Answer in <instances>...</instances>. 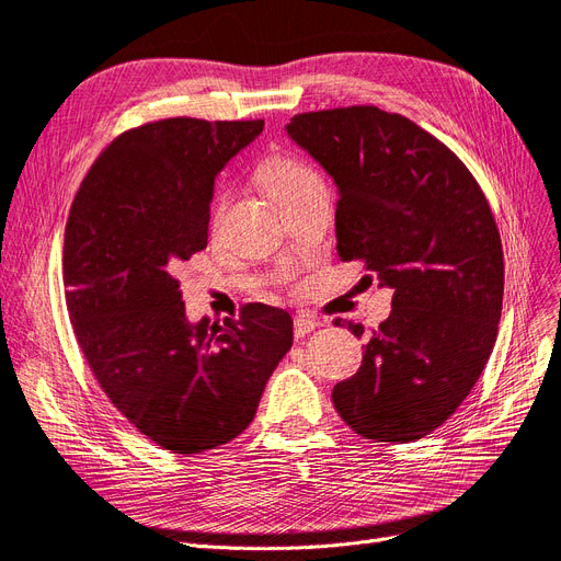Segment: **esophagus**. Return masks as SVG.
<instances>
[{"label":"esophagus","instance_id":"obj_1","mask_svg":"<svg viewBox=\"0 0 561 561\" xmlns=\"http://www.w3.org/2000/svg\"><path fill=\"white\" fill-rule=\"evenodd\" d=\"M314 328H319V321L309 319V317H305V314H300V317L294 319V333H296V337H305L307 333H312Z\"/></svg>","mask_w":561,"mask_h":561}]
</instances>
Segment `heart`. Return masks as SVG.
<instances>
[{
  "label": "heart",
  "instance_id": "heart-1",
  "mask_svg": "<svg viewBox=\"0 0 561 561\" xmlns=\"http://www.w3.org/2000/svg\"><path fill=\"white\" fill-rule=\"evenodd\" d=\"M259 178L265 184V190L277 198V203L291 201L317 190V186H323L312 165L288 154L267 157L259 165Z\"/></svg>",
  "mask_w": 561,
  "mask_h": 561
}]
</instances>
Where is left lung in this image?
Returning <instances> with one entry per match:
<instances>
[{"mask_svg":"<svg viewBox=\"0 0 561 561\" xmlns=\"http://www.w3.org/2000/svg\"><path fill=\"white\" fill-rule=\"evenodd\" d=\"M286 134L337 186L340 259L392 291L390 317L333 404L360 437L416 442L462 404L492 354L504 254L490 205L467 165L398 113H302ZM340 323L363 337L360 323Z\"/></svg>","mask_w":561,"mask_h":561,"instance_id":"obj_1","label":"left lung"}]
</instances>
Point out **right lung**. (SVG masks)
Returning <instances> with one entry per match:
<instances>
[{"mask_svg":"<svg viewBox=\"0 0 561 561\" xmlns=\"http://www.w3.org/2000/svg\"><path fill=\"white\" fill-rule=\"evenodd\" d=\"M263 119L171 117L117 136L73 198L65 288L76 340L108 400L165 450L236 439L294 344V319H186L178 270L207 247L215 180Z\"/></svg>","mask_w":561,"mask_h":561,"instance_id":"right-lung-1","label":"right lung"}]
</instances>
